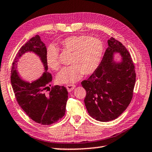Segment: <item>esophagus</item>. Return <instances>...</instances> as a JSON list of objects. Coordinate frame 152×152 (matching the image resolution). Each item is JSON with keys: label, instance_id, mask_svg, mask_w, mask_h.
Segmentation results:
<instances>
[{"label": "esophagus", "instance_id": "esophagus-1", "mask_svg": "<svg viewBox=\"0 0 152 152\" xmlns=\"http://www.w3.org/2000/svg\"><path fill=\"white\" fill-rule=\"evenodd\" d=\"M75 87H76V86L74 84H67L66 86V88L67 89V90L69 92L71 91H72L74 90V88Z\"/></svg>", "mask_w": 152, "mask_h": 152}]
</instances>
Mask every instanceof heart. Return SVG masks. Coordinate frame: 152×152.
<instances>
[{
    "label": "heart",
    "mask_w": 152,
    "mask_h": 152,
    "mask_svg": "<svg viewBox=\"0 0 152 152\" xmlns=\"http://www.w3.org/2000/svg\"><path fill=\"white\" fill-rule=\"evenodd\" d=\"M62 49L72 53L69 66L62 68L56 76L62 84H71L81 78L83 74L94 73L100 64L104 51L103 44L99 39L89 35H73L61 42ZM46 61L48 66L54 70L60 68L59 50L54 45L47 47Z\"/></svg>",
    "instance_id": "obj_1"
}]
</instances>
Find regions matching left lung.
Listing matches in <instances>:
<instances>
[{
	"instance_id": "obj_1",
	"label": "left lung",
	"mask_w": 152,
	"mask_h": 152,
	"mask_svg": "<svg viewBox=\"0 0 152 152\" xmlns=\"http://www.w3.org/2000/svg\"><path fill=\"white\" fill-rule=\"evenodd\" d=\"M119 52L122 62L113 61ZM134 65L129 52L120 41L111 37L96 70L81 82L86 91L84 103L92 118L102 122L113 121L125 111L133 96L136 82Z\"/></svg>"
}]
</instances>
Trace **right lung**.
Listing matches in <instances>:
<instances>
[{"label":"right lung","mask_w":152,"mask_h":152,"mask_svg":"<svg viewBox=\"0 0 152 152\" xmlns=\"http://www.w3.org/2000/svg\"><path fill=\"white\" fill-rule=\"evenodd\" d=\"M33 51L40 56L45 67L43 76L36 81L29 83L23 81L17 75L15 66L23 53ZM47 48L36 35L21 47L12 63L10 80L16 99L20 107L34 121L43 125L55 123L65 114L68 99L67 89L55 86L50 88L52 76L47 72Z\"/></svg>","instance_id":"1"}]
</instances>
